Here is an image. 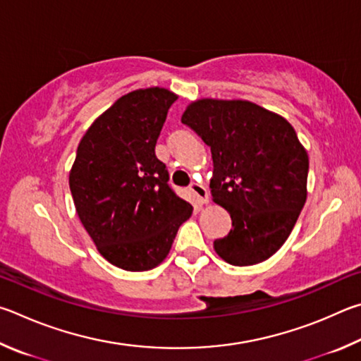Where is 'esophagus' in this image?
Instances as JSON below:
<instances>
[{"instance_id": "esophagus-1", "label": "esophagus", "mask_w": 361, "mask_h": 361, "mask_svg": "<svg viewBox=\"0 0 361 361\" xmlns=\"http://www.w3.org/2000/svg\"><path fill=\"white\" fill-rule=\"evenodd\" d=\"M190 190L195 195V198H197L201 204L209 203V193H207L206 187L203 184H197V182H193V184L190 185Z\"/></svg>"}]
</instances>
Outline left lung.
<instances>
[{"label":"left lung","instance_id":"8db88e82","mask_svg":"<svg viewBox=\"0 0 361 361\" xmlns=\"http://www.w3.org/2000/svg\"><path fill=\"white\" fill-rule=\"evenodd\" d=\"M180 120L211 147L212 200L233 222L214 241L217 255L235 267L268 260L287 241L307 197L309 157L293 126L245 99H197Z\"/></svg>","mask_w":361,"mask_h":361}]
</instances>
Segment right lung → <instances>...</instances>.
I'll use <instances>...</instances> for the list:
<instances>
[{
  "instance_id": "1",
  "label": "right lung",
  "mask_w": 361,
  "mask_h": 361,
  "mask_svg": "<svg viewBox=\"0 0 361 361\" xmlns=\"http://www.w3.org/2000/svg\"><path fill=\"white\" fill-rule=\"evenodd\" d=\"M177 94L139 88L118 98L82 136L69 188L75 212L97 249L114 267L147 271L168 257L193 207L169 187L155 155Z\"/></svg>"
}]
</instances>
